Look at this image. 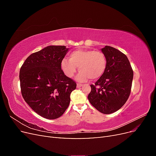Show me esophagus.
<instances>
[{"label": "esophagus", "mask_w": 156, "mask_h": 156, "mask_svg": "<svg viewBox=\"0 0 156 156\" xmlns=\"http://www.w3.org/2000/svg\"><path fill=\"white\" fill-rule=\"evenodd\" d=\"M83 85H82V84H80V83H77V88H80V87H81Z\"/></svg>", "instance_id": "obj_1"}]
</instances>
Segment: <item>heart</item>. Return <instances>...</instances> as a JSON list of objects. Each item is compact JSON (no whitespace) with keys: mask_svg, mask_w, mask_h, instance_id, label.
<instances>
[{"mask_svg":"<svg viewBox=\"0 0 156 156\" xmlns=\"http://www.w3.org/2000/svg\"><path fill=\"white\" fill-rule=\"evenodd\" d=\"M77 67L81 71L77 79L85 81L90 78L95 80L101 77L107 68V58L101 51L91 49H77L70 53L69 59L64 58L61 68L67 77L72 78L77 72Z\"/></svg>","mask_w":156,"mask_h":156,"instance_id":"b5f03b06","label":"heart"}]
</instances>
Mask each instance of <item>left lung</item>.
Listing matches in <instances>:
<instances>
[{
  "mask_svg": "<svg viewBox=\"0 0 156 156\" xmlns=\"http://www.w3.org/2000/svg\"><path fill=\"white\" fill-rule=\"evenodd\" d=\"M107 58L105 73L91 84L88 99L93 107L103 114H111L123 106L128 99L133 71L126 55L112 47L101 49Z\"/></svg>",
  "mask_w": 156,
  "mask_h": 156,
  "instance_id": "8db88e82",
  "label": "left lung"
}]
</instances>
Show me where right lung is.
<instances>
[{"mask_svg": "<svg viewBox=\"0 0 156 156\" xmlns=\"http://www.w3.org/2000/svg\"><path fill=\"white\" fill-rule=\"evenodd\" d=\"M68 51L64 45H50L31 54L21 67L22 96L37 114L53 120L62 116L77 84L61 69Z\"/></svg>", "mask_w": 156, "mask_h": 156, "instance_id": "1", "label": "right lung"}]
</instances>
